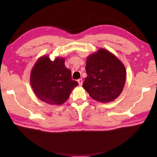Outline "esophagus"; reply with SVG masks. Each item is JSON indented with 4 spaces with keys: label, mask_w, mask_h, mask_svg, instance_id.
<instances>
[{
    "label": "esophagus",
    "mask_w": 157,
    "mask_h": 157,
    "mask_svg": "<svg viewBox=\"0 0 157 157\" xmlns=\"http://www.w3.org/2000/svg\"><path fill=\"white\" fill-rule=\"evenodd\" d=\"M78 82L79 86H82V79H79L78 80Z\"/></svg>",
    "instance_id": "34e87169"
}]
</instances>
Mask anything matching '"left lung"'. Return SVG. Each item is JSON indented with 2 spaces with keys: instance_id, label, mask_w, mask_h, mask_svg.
<instances>
[{
  "instance_id": "left-lung-1",
  "label": "left lung",
  "mask_w": 157,
  "mask_h": 157,
  "mask_svg": "<svg viewBox=\"0 0 157 157\" xmlns=\"http://www.w3.org/2000/svg\"><path fill=\"white\" fill-rule=\"evenodd\" d=\"M87 77L82 87L93 99L100 102H112L123 91L126 69L109 50L100 48L86 58Z\"/></svg>"
}]
</instances>
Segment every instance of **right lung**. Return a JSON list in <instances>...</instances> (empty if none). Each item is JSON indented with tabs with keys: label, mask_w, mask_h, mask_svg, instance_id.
<instances>
[{
	"label": "right lung",
	"mask_w": 157,
	"mask_h": 157,
	"mask_svg": "<svg viewBox=\"0 0 157 157\" xmlns=\"http://www.w3.org/2000/svg\"><path fill=\"white\" fill-rule=\"evenodd\" d=\"M65 58L51 61L48 55L41 57L30 73V84L34 94L43 102L61 105L68 100L78 83L73 80L71 71L65 66Z\"/></svg>",
	"instance_id": "1"
}]
</instances>
